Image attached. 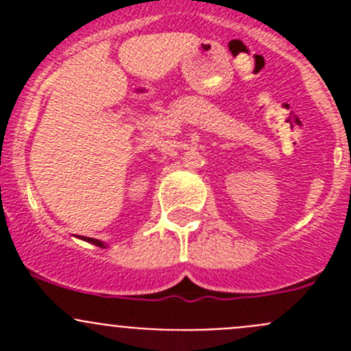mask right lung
Segmentation results:
<instances>
[{"label":"right lung","mask_w":351,"mask_h":351,"mask_svg":"<svg viewBox=\"0 0 351 351\" xmlns=\"http://www.w3.org/2000/svg\"><path fill=\"white\" fill-rule=\"evenodd\" d=\"M80 239H83V241H88L91 244H95V246H100V247H107V244L104 241H100V239H95V238H86V236H77Z\"/></svg>","instance_id":"right-lung-1"}]
</instances>
